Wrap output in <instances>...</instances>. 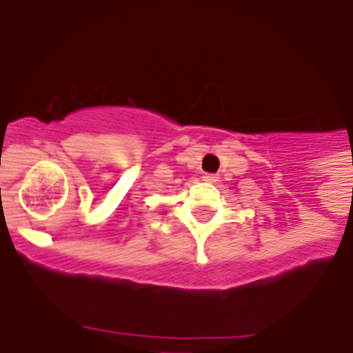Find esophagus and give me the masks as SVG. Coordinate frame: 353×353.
I'll use <instances>...</instances> for the list:
<instances>
[{"label":"esophagus","mask_w":353,"mask_h":353,"mask_svg":"<svg viewBox=\"0 0 353 353\" xmlns=\"http://www.w3.org/2000/svg\"><path fill=\"white\" fill-rule=\"evenodd\" d=\"M203 181H206V183H217L219 181V176H217V174H204Z\"/></svg>","instance_id":"obj_1"}]
</instances>
